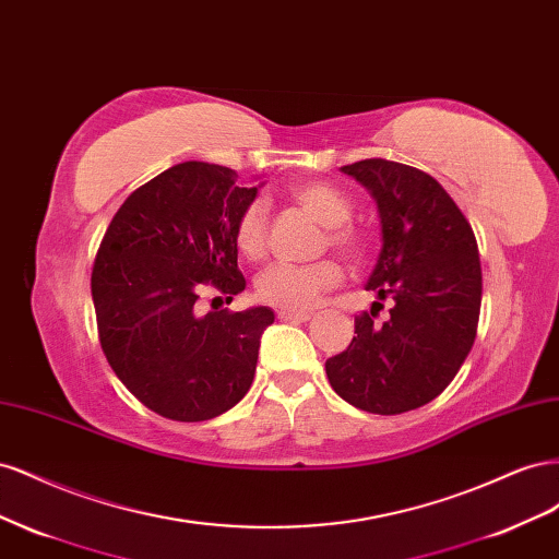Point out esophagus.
I'll return each instance as SVG.
<instances>
[{
    "label": "esophagus",
    "instance_id": "esophagus-1",
    "mask_svg": "<svg viewBox=\"0 0 559 559\" xmlns=\"http://www.w3.org/2000/svg\"><path fill=\"white\" fill-rule=\"evenodd\" d=\"M277 317L282 321H308L312 314L310 312H300V310H280Z\"/></svg>",
    "mask_w": 559,
    "mask_h": 559
}]
</instances>
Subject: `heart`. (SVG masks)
<instances>
[{"label":"heart","mask_w":559,"mask_h":559,"mask_svg":"<svg viewBox=\"0 0 559 559\" xmlns=\"http://www.w3.org/2000/svg\"><path fill=\"white\" fill-rule=\"evenodd\" d=\"M294 200L329 228V242L357 257L364 242L361 235L347 222L352 218V200L345 191L326 181H306L292 189ZM267 240V205L263 198L251 200L235 222V245L251 261L263 257ZM343 270L335 261H317L308 265L273 263L257 277V296L282 310H308L333 286L341 284Z\"/></svg>","instance_id":"obj_1"}]
</instances>
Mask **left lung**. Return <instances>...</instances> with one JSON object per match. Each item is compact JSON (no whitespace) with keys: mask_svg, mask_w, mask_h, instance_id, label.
I'll return each instance as SVG.
<instances>
[{"mask_svg":"<svg viewBox=\"0 0 559 559\" xmlns=\"http://www.w3.org/2000/svg\"><path fill=\"white\" fill-rule=\"evenodd\" d=\"M373 195L382 249L366 289L395 300L386 322L354 319L345 352L326 361L335 394L376 415L408 413L452 382L476 341L483 273L476 235L454 200L417 167L366 158L341 167Z\"/></svg>","mask_w":559,"mask_h":559,"instance_id":"obj_1","label":"left lung"}]
</instances>
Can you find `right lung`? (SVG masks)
Masks as SVG:
<instances>
[{"instance_id":"add662e5","label":"right lung","mask_w":559,"mask_h":559,"mask_svg":"<svg viewBox=\"0 0 559 559\" xmlns=\"http://www.w3.org/2000/svg\"><path fill=\"white\" fill-rule=\"evenodd\" d=\"M259 186L224 165L179 163L130 193L97 249L91 292L99 345L146 408L202 421L230 411L251 386L275 312L198 314L202 292H245L235 222Z\"/></svg>"}]
</instances>
